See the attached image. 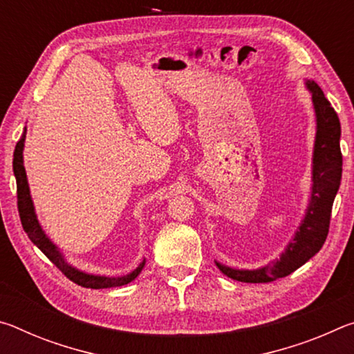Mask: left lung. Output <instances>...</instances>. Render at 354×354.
<instances>
[{
	"mask_svg": "<svg viewBox=\"0 0 354 354\" xmlns=\"http://www.w3.org/2000/svg\"><path fill=\"white\" fill-rule=\"evenodd\" d=\"M313 93L317 133L313 156V192L298 230L278 259L256 270H237L215 262L220 272L241 283H272L284 278L319 253L326 241L333 203L342 178L340 122L319 84L306 81Z\"/></svg>",
	"mask_w": 354,
	"mask_h": 354,
	"instance_id": "obj_1",
	"label": "left lung"
}]
</instances>
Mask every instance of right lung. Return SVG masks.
I'll list each match as a JSON object with an SVG mask.
<instances>
[{
    "label": "right lung",
    "instance_id": "1",
    "mask_svg": "<svg viewBox=\"0 0 354 354\" xmlns=\"http://www.w3.org/2000/svg\"><path fill=\"white\" fill-rule=\"evenodd\" d=\"M25 137H26V129H25V134L21 136V139L17 142L15 145L14 162H12V167H14V175L17 179V205H19L20 220H21L23 230H25L28 237L31 239V242L34 245H37V248L41 251V253L55 263L65 277L81 287H87V289H109V287L124 286L131 283L133 279H136L142 272L143 266H145V261H142L139 267L134 268V270L128 274H123V277H100V274H91V273H84L81 270H77V268L70 266V263H67V261L64 259L61 251H59L56 245L50 241V237L45 234V231L41 230V226L37 220V215H35V211H34L31 194H29L25 165H23V147H25Z\"/></svg>",
    "mask_w": 354,
    "mask_h": 354
}]
</instances>
